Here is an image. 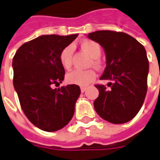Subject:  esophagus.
<instances>
[{
    "instance_id": "1",
    "label": "esophagus",
    "mask_w": 160,
    "mask_h": 160,
    "mask_svg": "<svg viewBox=\"0 0 160 160\" xmlns=\"http://www.w3.org/2000/svg\"><path fill=\"white\" fill-rule=\"evenodd\" d=\"M86 90H87V88H86V87H81V88H80V91H81L82 93H84V92H85Z\"/></svg>"
}]
</instances>
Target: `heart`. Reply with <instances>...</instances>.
<instances>
[{"instance_id":"heart-1","label":"heart","mask_w":160,"mask_h":160,"mask_svg":"<svg viewBox=\"0 0 160 160\" xmlns=\"http://www.w3.org/2000/svg\"><path fill=\"white\" fill-rule=\"evenodd\" d=\"M81 48L94 59L100 56L101 47L97 42L84 41L81 43ZM72 46H66L60 53V62L64 69H70L72 61ZM94 64H98V62H94ZM96 78V73L93 70H79L75 69L66 74V81L70 84L85 87L90 84Z\"/></svg>"}]
</instances>
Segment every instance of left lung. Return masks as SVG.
Returning a JSON list of instances; mask_svg holds the SVG:
<instances>
[{
    "label": "left lung",
    "instance_id": "left-lung-1",
    "mask_svg": "<svg viewBox=\"0 0 160 160\" xmlns=\"http://www.w3.org/2000/svg\"><path fill=\"white\" fill-rule=\"evenodd\" d=\"M87 37L103 47L107 66L100 80H110L109 88L96 86L99 91L94 101L96 112L115 124L131 121L142 107L147 93L149 61L144 46L122 32L99 30Z\"/></svg>",
    "mask_w": 160,
    "mask_h": 160
}]
</instances>
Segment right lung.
Segmentation results:
<instances>
[{"label":"right lung","mask_w":160,"mask_h":160,"mask_svg":"<svg viewBox=\"0 0 160 160\" xmlns=\"http://www.w3.org/2000/svg\"><path fill=\"white\" fill-rule=\"evenodd\" d=\"M78 37L43 35L21 45L12 60L13 85L21 108L32 123L45 132L63 128L72 120L80 95L78 85L52 88L64 80L60 53Z\"/></svg>","instance_id":"add662e5"}]
</instances>
